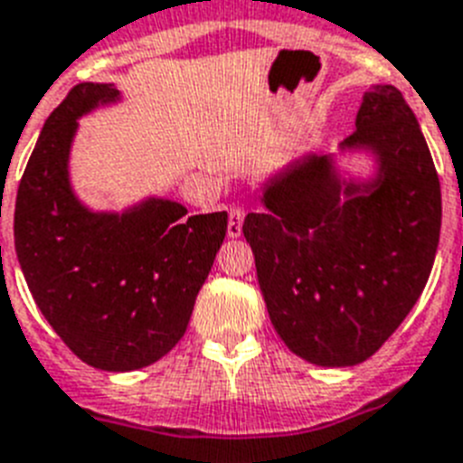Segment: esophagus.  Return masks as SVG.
<instances>
[{"mask_svg": "<svg viewBox=\"0 0 463 463\" xmlns=\"http://www.w3.org/2000/svg\"><path fill=\"white\" fill-rule=\"evenodd\" d=\"M243 217H246V210L241 208V205H232V208H229L227 234L232 236V239L241 236V229H243Z\"/></svg>", "mask_w": 463, "mask_h": 463, "instance_id": "esophagus-1", "label": "esophagus"}]
</instances>
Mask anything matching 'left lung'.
I'll return each mask as SVG.
<instances>
[{"label":"left lung","mask_w":463,"mask_h":463,"mask_svg":"<svg viewBox=\"0 0 463 463\" xmlns=\"http://www.w3.org/2000/svg\"><path fill=\"white\" fill-rule=\"evenodd\" d=\"M338 154H305L265 179L243 236L277 334L317 366L369 360L410 315L440 241V179L416 116L392 85L366 91Z\"/></svg>","instance_id":"8db88e82"}]
</instances>
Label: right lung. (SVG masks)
I'll list each match as a JSON object with an SVG mask.
<instances>
[{
	"label": "right lung",
	"mask_w": 463,
	"mask_h": 463,
	"mask_svg": "<svg viewBox=\"0 0 463 463\" xmlns=\"http://www.w3.org/2000/svg\"><path fill=\"white\" fill-rule=\"evenodd\" d=\"M116 85L72 87L47 118L18 184L14 239L34 303L61 341L101 372H135L165 357L227 236V213L186 215L148 196L91 210L71 184L80 118L120 101Z\"/></svg>",
	"instance_id": "obj_1"
}]
</instances>
